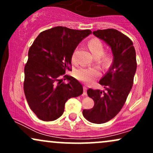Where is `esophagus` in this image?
<instances>
[{"label": "esophagus", "instance_id": "34e87169", "mask_svg": "<svg viewBox=\"0 0 153 153\" xmlns=\"http://www.w3.org/2000/svg\"><path fill=\"white\" fill-rule=\"evenodd\" d=\"M87 87L86 86H83V94L84 96H86L87 95Z\"/></svg>", "mask_w": 153, "mask_h": 153}]
</instances>
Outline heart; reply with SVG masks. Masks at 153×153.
Returning a JSON list of instances; mask_svg holds the SVG:
<instances>
[{"label":"heart","instance_id":"heart-1","mask_svg":"<svg viewBox=\"0 0 153 153\" xmlns=\"http://www.w3.org/2000/svg\"><path fill=\"white\" fill-rule=\"evenodd\" d=\"M89 49L93 54L96 57H101V62L104 66H108L113 61L112 54L110 53H103L104 46L102 42L98 38H93L88 43ZM75 59V51L72 55V60ZM100 74L99 70L97 68H84L80 67L75 70L74 76L77 80L85 83H90L94 78L99 77Z\"/></svg>","mask_w":153,"mask_h":153}]
</instances>
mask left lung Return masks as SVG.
<instances>
[{"label":"left lung","instance_id":"obj_1","mask_svg":"<svg viewBox=\"0 0 153 153\" xmlns=\"http://www.w3.org/2000/svg\"><path fill=\"white\" fill-rule=\"evenodd\" d=\"M93 34L111 47L114 61L99 81L106 91H87L94 106L91 109H84L82 115L89 122L103 124L113 119L126 102L136 73V52L130 39L117 29L97 30Z\"/></svg>","mask_w":153,"mask_h":153}]
</instances>
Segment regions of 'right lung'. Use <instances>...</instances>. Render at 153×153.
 Segmentation results:
<instances>
[{"label": "right lung", "instance_id": "add662e5", "mask_svg": "<svg viewBox=\"0 0 153 153\" xmlns=\"http://www.w3.org/2000/svg\"><path fill=\"white\" fill-rule=\"evenodd\" d=\"M91 34L89 29L75 30L56 26L42 31L34 40L24 68V91L28 104L41 120L54 121L62 115L71 98L83 92L81 84L69 75L71 59L78 44ZM67 79L68 83H65Z\"/></svg>", "mask_w": 153, "mask_h": 153}]
</instances>
